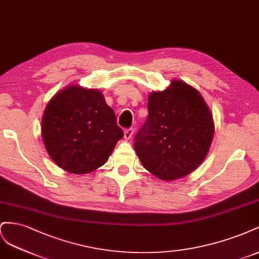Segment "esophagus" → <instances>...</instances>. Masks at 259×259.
I'll use <instances>...</instances> for the list:
<instances>
[{
    "mask_svg": "<svg viewBox=\"0 0 259 259\" xmlns=\"http://www.w3.org/2000/svg\"><path fill=\"white\" fill-rule=\"evenodd\" d=\"M123 134H124V139H125V140H129V139H131V138H132V136H134V134H135V129H134V128H128V129H125Z\"/></svg>",
    "mask_w": 259,
    "mask_h": 259,
    "instance_id": "esophagus-1",
    "label": "esophagus"
}]
</instances>
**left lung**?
I'll return each mask as SVG.
<instances>
[{"mask_svg": "<svg viewBox=\"0 0 259 259\" xmlns=\"http://www.w3.org/2000/svg\"><path fill=\"white\" fill-rule=\"evenodd\" d=\"M149 116L135 136V150L145 169L161 180L182 178L207 155L212 116L194 88L175 80L147 103Z\"/></svg>", "mask_w": 259, "mask_h": 259, "instance_id": "1", "label": "left lung"}]
</instances>
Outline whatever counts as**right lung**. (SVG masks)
<instances>
[{
	"instance_id": "obj_1",
	"label": "right lung",
	"mask_w": 259,
	"mask_h": 259,
	"mask_svg": "<svg viewBox=\"0 0 259 259\" xmlns=\"http://www.w3.org/2000/svg\"><path fill=\"white\" fill-rule=\"evenodd\" d=\"M122 137L114 110L99 90L69 87L44 110V145L56 165L68 172L88 174L104 165Z\"/></svg>"
}]
</instances>
